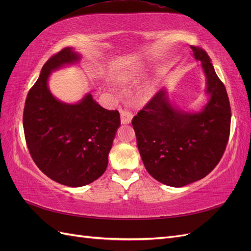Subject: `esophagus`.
<instances>
[{
	"label": "esophagus",
	"mask_w": 251,
	"mask_h": 251,
	"mask_svg": "<svg viewBox=\"0 0 251 251\" xmlns=\"http://www.w3.org/2000/svg\"><path fill=\"white\" fill-rule=\"evenodd\" d=\"M120 116H121V124L127 125L132 121L133 114L127 108H125V109L120 110Z\"/></svg>",
	"instance_id": "1"
}]
</instances>
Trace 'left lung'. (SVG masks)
I'll list each match as a JSON object with an SVG mask.
<instances>
[{
	"instance_id": "1",
	"label": "left lung",
	"mask_w": 251,
	"mask_h": 251,
	"mask_svg": "<svg viewBox=\"0 0 251 251\" xmlns=\"http://www.w3.org/2000/svg\"><path fill=\"white\" fill-rule=\"evenodd\" d=\"M207 78L210 100L202 112L172 108L159 91L132 119L137 147L148 173L157 181L181 187L214 170L224 154L230 133L231 110L224 83L206 51L191 46Z\"/></svg>"
}]
</instances>
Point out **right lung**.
<instances>
[{"instance_id": "right-lung-1", "label": "right lung", "mask_w": 251, "mask_h": 251, "mask_svg": "<svg viewBox=\"0 0 251 251\" xmlns=\"http://www.w3.org/2000/svg\"><path fill=\"white\" fill-rule=\"evenodd\" d=\"M78 59L70 47L52 55L29 90L23 114L27 148L37 168L53 181L72 187L89 184L105 172L120 126L119 112L103 109L91 94L68 104L50 93V72Z\"/></svg>"}]
</instances>
